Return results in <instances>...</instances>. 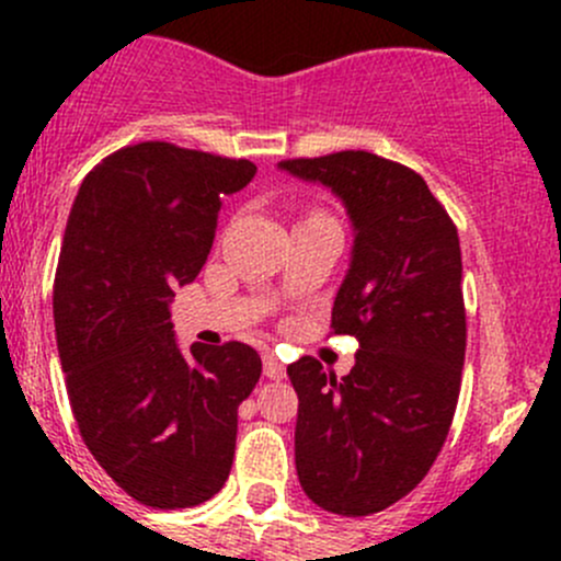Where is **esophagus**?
<instances>
[{
    "label": "esophagus",
    "instance_id": "obj_1",
    "mask_svg": "<svg viewBox=\"0 0 561 561\" xmlns=\"http://www.w3.org/2000/svg\"><path fill=\"white\" fill-rule=\"evenodd\" d=\"M263 375L268 377V380H282V377H285V366H282V360L276 358L274 353L263 355Z\"/></svg>",
    "mask_w": 561,
    "mask_h": 561
}]
</instances>
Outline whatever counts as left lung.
<instances>
[{"mask_svg":"<svg viewBox=\"0 0 561 561\" xmlns=\"http://www.w3.org/2000/svg\"><path fill=\"white\" fill-rule=\"evenodd\" d=\"M322 184L353 225L331 325L358 336L350 375L287 366L298 393L296 472L317 507L371 516L410 494L443 450L461 388V249L426 181L369 151L285 160Z\"/></svg>","mask_w":561,"mask_h":561,"instance_id":"8db88e82","label":"left lung"}]
</instances>
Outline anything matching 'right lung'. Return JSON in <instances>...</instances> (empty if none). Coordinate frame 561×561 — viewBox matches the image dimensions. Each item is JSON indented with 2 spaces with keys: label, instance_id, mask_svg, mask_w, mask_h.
Returning <instances> with one entry per match:
<instances>
[{
  "label": "right lung",
  "instance_id": "right-lung-1",
  "mask_svg": "<svg viewBox=\"0 0 561 561\" xmlns=\"http://www.w3.org/2000/svg\"><path fill=\"white\" fill-rule=\"evenodd\" d=\"M257 168L149 144L105 157L70 208L54 322L81 437L133 500L195 507L225 485L239 404L260 380L249 344H192L171 322L175 287L201 274L222 201Z\"/></svg>",
  "mask_w": 561,
  "mask_h": 561
}]
</instances>
